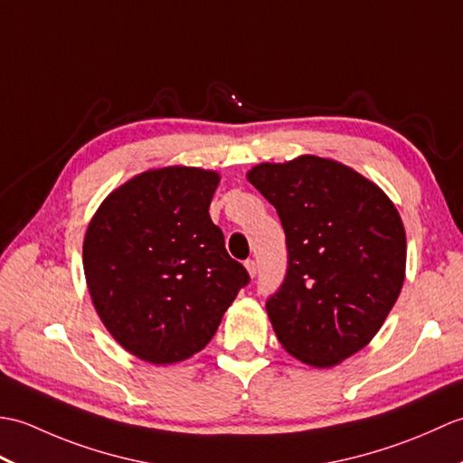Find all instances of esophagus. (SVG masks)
<instances>
[{
  "label": "esophagus",
  "instance_id": "1",
  "mask_svg": "<svg viewBox=\"0 0 463 463\" xmlns=\"http://www.w3.org/2000/svg\"><path fill=\"white\" fill-rule=\"evenodd\" d=\"M244 267H247V270H249L250 277H257V262H254L252 259H249L247 262H244Z\"/></svg>",
  "mask_w": 463,
  "mask_h": 463
}]
</instances>
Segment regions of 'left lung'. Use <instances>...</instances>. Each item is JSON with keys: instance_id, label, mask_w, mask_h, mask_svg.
Masks as SVG:
<instances>
[{"instance_id": "8db88e82", "label": "left lung", "mask_w": 463, "mask_h": 463, "mask_svg": "<svg viewBox=\"0 0 463 463\" xmlns=\"http://www.w3.org/2000/svg\"><path fill=\"white\" fill-rule=\"evenodd\" d=\"M249 181L279 213L288 267L267 310L292 356L326 368L373 338L400 297L406 232L376 184L336 161L262 163Z\"/></svg>"}]
</instances>
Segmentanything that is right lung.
<instances>
[{"label":"right lung","instance_id":"1","mask_svg":"<svg viewBox=\"0 0 463 463\" xmlns=\"http://www.w3.org/2000/svg\"><path fill=\"white\" fill-rule=\"evenodd\" d=\"M219 175L166 166L111 193L90 222L83 269L95 310L137 358L203 350L250 277L224 249L209 206Z\"/></svg>","mask_w":463,"mask_h":463}]
</instances>
